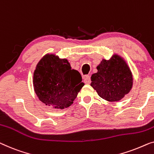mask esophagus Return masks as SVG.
<instances>
[{"label": "esophagus", "mask_w": 154, "mask_h": 154, "mask_svg": "<svg viewBox=\"0 0 154 154\" xmlns=\"http://www.w3.org/2000/svg\"><path fill=\"white\" fill-rule=\"evenodd\" d=\"M83 79H84L85 83H86V84H90V82H91V79H90V75H85V76L84 77Z\"/></svg>", "instance_id": "esophagus-1"}]
</instances>
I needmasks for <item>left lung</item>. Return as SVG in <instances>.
<instances>
[{"label": "left lung", "instance_id": "left-lung-1", "mask_svg": "<svg viewBox=\"0 0 154 154\" xmlns=\"http://www.w3.org/2000/svg\"><path fill=\"white\" fill-rule=\"evenodd\" d=\"M97 69V73L91 76V86L102 99L118 101L130 92L133 75L122 57L115 55L109 60H103Z\"/></svg>", "mask_w": 154, "mask_h": 154}]
</instances>
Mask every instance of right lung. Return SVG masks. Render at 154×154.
<instances>
[{"instance_id": "add662e5", "label": "right lung", "mask_w": 154, "mask_h": 154, "mask_svg": "<svg viewBox=\"0 0 154 154\" xmlns=\"http://www.w3.org/2000/svg\"><path fill=\"white\" fill-rule=\"evenodd\" d=\"M33 85L42 102L64 109L73 103L84 83L81 75L72 69L67 60L47 54L37 64L33 74Z\"/></svg>"}]
</instances>
